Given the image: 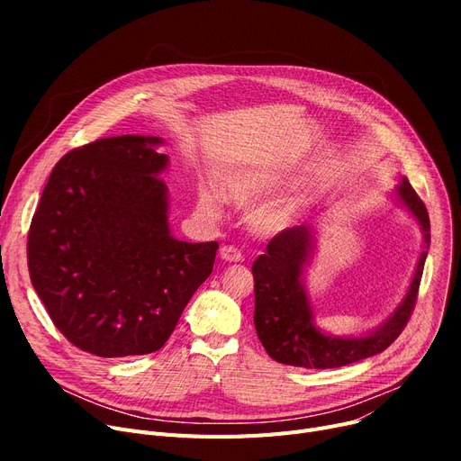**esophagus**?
I'll list each match as a JSON object with an SVG mask.
<instances>
[{
	"instance_id": "1",
	"label": "esophagus",
	"mask_w": 461,
	"mask_h": 461,
	"mask_svg": "<svg viewBox=\"0 0 461 461\" xmlns=\"http://www.w3.org/2000/svg\"><path fill=\"white\" fill-rule=\"evenodd\" d=\"M221 258L224 261H230V263H237V261H243V254H240L235 247L231 245H226L221 249Z\"/></svg>"
}]
</instances>
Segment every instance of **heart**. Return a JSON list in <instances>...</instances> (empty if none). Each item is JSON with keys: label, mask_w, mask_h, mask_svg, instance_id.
Returning <instances> with one entry per match:
<instances>
[{"label": "heart", "mask_w": 461, "mask_h": 461, "mask_svg": "<svg viewBox=\"0 0 461 461\" xmlns=\"http://www.w3.org/2000/svg\"><path fill=\"white\" fill-rule=\"evenodd\" d=\"M294 177L278 169H247V172L233 174L224 183L226 196L239 205H252L256 202L267 200L285 192L292 186ZM202 205L212 207L214 200L207 192L202 194ZM304 209V202L299 198L276 202L258 209L252 216V226L263 235H276L292 228Z\"/></svg>", "instance_id": "obj_1"}]
</instances>
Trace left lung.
Here are the masks:
<instances>
[{
  "label": "left lung",
  "mask_w": 461,
  "mask_h": 461,
  "mask_svg": "<svg viewBox=\"0 0 461 461\" xmlns=\"http://www.w3.org/2000/svg\"><path fill=\"white\" fill-rule=\"evenodd\" d=\"M393 196L419 222L424 247L400 304L383 323L365 334L334 336L316 325V313L306 289V267L312 261L318 235L313 226L303 224L284 230L271 239L267 252L252 263L254 325L259 342L271 358L301 368H340L384 351L400 336L415 308L429 249V218L405 177L400 179Z\"/></svg>",
  "instance_id": "8db88e82"
}]
</instances>
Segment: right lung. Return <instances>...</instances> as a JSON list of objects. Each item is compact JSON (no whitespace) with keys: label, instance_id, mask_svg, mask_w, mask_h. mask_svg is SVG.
I'll list each match as a JSON object with an SVG mask.
<instances>
[{"label":"right lung","instance_id":"add662e5","mask_svg":"<svg viewBox=\"0 0 461 461\" xmlns=\"http://www.w3.org/2000/svg\"><path fill=\"white\" fill-rule=\"evenodd\" d=\"M162 143L125 134L72 149L33 214L32 284L59 332L96 357L158 351L212 273L218 243L169 231Z\"/></svg>","mask_w":461,"mask_h":461}]
</instances>
